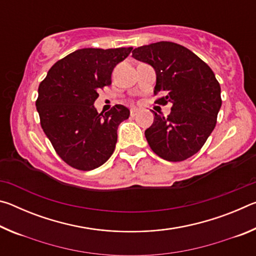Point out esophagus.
Wrapping results in <instances>:
<instances>
[{
	"mask_svg": "<svg viewBox=\"0 0 256 256\" xmlns=\"http://www.w3.org/2000/svg\"><path fill=\"white\" fill-rule=\"evenodd\" d=\"M138 112V110H136V108H131V110H130V115H131V118L136 116Z\"/></svg>",
	"mask_w": 256,
	"mask_h": 256,
	"instance_id": "34e87169",
	"label": "esophagus"
}]
</instances>
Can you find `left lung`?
<instances>
[{
	"label": "left lung",
	"mask_w": 256,
	"mask_h": 256,
	"mask_svg": "<svg viewBox=\"0 0 256 256\" xmlns=\"http://www.w3.org/2000/svg\"><path fill=\"white\" fill-rule=\"evenodd\" d=\"M132 56L154 68V94L166 96L156 102H172L170 114L154 112L146 130V141L156 154L168 162H183L206 144L222 107V89L206 63L186 47L158 42L134 48Z\"/></svg>",
	"instance_id": "obj_1"
}]
</instances>
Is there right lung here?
<instances>
[{
    "mask_svg": "<svg viewBox=\"0 0 256 256\" xmlns=\"http://www.w3.org/2000/svg\"><path fill=\"white\" fill-rule=\"evenodd\" d=\"M131 50H78L58 60L40 82L36 107L42 128L56 154L76 170L98 168L114 152L118 128L128 118V108L115 105L99 114L94 102Z\"/></svg>",
    "mask_w": 256,
    "mask_h": 256,
    "instance_id": "right-lung-1",
    "label": "right lung"
}]
</instances>
